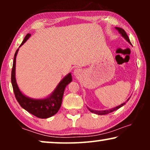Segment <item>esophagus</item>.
Listing matches in <instances>:
<instances>
[{
  "instance_id": "esophagus-1",
  "label": "esophagus",
  "mask_w": 150,
  "mask_h": 150,
  "mask_svg": "<svg viewBox=\"0 0 150 150\" xmlns=\"http://www.w3.org/2000/svg\"><path fill=\"white\" fill-rule=\"evenodd\" d=\"M81 74V70L79 68L75 69L74 71V74L75 76H79Z\"/></svg>"
}]
</instances>
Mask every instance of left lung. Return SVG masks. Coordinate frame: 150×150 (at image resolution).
<instances>
[{"label":"left lung","instance_id":"left-lung-1","mask_svg":"<svg viewBox=\"0 0 150 150\" xmlns=\"http://www.w3.org/2000/svg\"><path fill=\"white\" fill-rule=\"evenodd\" d=\"M115 28H116L117 30H118L119 33H120L121 35H122V36L123 37V38H124L125 39V40H126L127 41V42H128L129 43V44H131L130 40H129L128 36L127 35L126 31H125V30H124V29H123V28H120V27H115ZM128 100H129V99H128V100H127V101H128ZM125 104H126V102H125V103L122 104H121V105H120V106H116V107H115V108H111V109L105 110H95L90 109V108H88V107H87V108H88V109H89L91 112H93V113H96V114H97V115H102L108 114V113H110V112H113L114 110H116L119 109V108H121V107H122V106H124Z\"/></svg>","mask_w":150,"mask_h":150}]
</instances>
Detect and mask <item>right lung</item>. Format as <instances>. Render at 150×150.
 <instances>
[{
    "mask_svg": "<svg viewBox=\"0 0 150 150\" xmlns=\"http://www.w3.org/2000/svg\"><path fill=\"white\" fill-rule=\"evenodd\" d=\"M30 36V34L29 33L26 35L20 47L24 44V43L29 38ZM18 50L19 49L16 50L15 54H14L13 67H12L11 70V84L16 100L24 109H25L26 111L33 115L41 119L50 117L56 114L61 107L65 87L72 81L71 74L69 73L66 76H65L64 79L59 83L53 93L49 97L45 98V99L35 100L26 97L20 91L17 83H16L15 76L16 59Z\"/></svg>",
    "mask_w": 150,
    "mask_h": 150,
    "instance_id": "right-lung-1",
    "label": "right lung"
}]
</instances>
